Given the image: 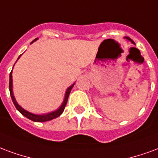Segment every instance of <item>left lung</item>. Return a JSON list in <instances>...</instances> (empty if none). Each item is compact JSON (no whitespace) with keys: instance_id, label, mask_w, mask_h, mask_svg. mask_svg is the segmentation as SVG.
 Returning <instances> with one entry per match:
<instances>
[{"instance_id":"obj_1","label":"left lung","mask_w":158,"mask_h":158,"mask_svg":"<svg viewBox=\"0 0 158 158\" xmlns=\"http://www.w3.org/2000/svg\"><path fill=\"white\" fill-rule=\"evenodd\" d=\"M125 38H126V39H127V40H131V42L133 43V44H135V43H134V42H133V41H132V40H131V39H130V38H128V37H125Z\"/></svg>"}]
</instances>
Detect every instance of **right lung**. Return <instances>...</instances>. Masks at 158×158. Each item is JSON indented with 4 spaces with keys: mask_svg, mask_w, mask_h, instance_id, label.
Wrapping results in <instances>:
<instances>
[{
    "mask_svg": "<svg viewBox=\"0 0 158 158\" xmlns=\"http://www.w3.org/2000/svg\"><path fill=\"white\" fill-rule=\"evenodd\" d=\"M36 40H33V42H34ZM20 56L18 57V59L20 58ZM11 73H10V80H9V90H10V94H11V100H12V102H13V103H14L16 109H18V111H19L23 115H24L25 117H27V118H29V119L33 120V121L45 122V121H49V120H51V119H54V118H57V117H59V116L62 113H63V111H64V109H65V105H66V103H67L68 98H69V95H70L71 90L72 89V87H73V86H74V84H73V85H71V87H68L67 88L66 93H65V100H64V102H63V103H62V105L60 107V109H57L56 111H54V112L52 113L47 114H44V115H37V114H31V113L27 112V111H26V110H24V109H23L22 107H20V106L18 105V103L16 102L14 96H13V93H12V79H11Z\"/></svg>",
    "mask_w": 158,
    "mask_h": 158,
    "instance_id": "right-lung-1",
    "label": "right lung"
}]
</instances>
